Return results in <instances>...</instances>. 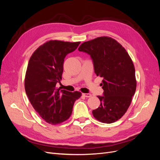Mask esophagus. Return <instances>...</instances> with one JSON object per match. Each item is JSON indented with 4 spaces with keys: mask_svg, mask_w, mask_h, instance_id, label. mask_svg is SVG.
Here are the masks:
<instances>
[{
    "mask_svg": "<svg viewBox=\"0 0 160 160\" xmlns=\"http://www.w3.org/2000/svg\"><path fill=\"white\" fill-rule=\"evenodd\" d=\"M83 95L85 98H91V94L90 93H83Z\"/></svg>",
    "mask_w": 160,
    "mask_h": 160,
    "instance_id": "esophagus-1",
    "label": "esophagus"
}]
</instances>
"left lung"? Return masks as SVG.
Here are the masks:
<instances>
[{
	"label": "left lung",
	"instance_id": "left-lung-1",
	"mask_svg": "<svg viewBox=\"0 0 160 160\" xmlns=\"http://www.w3.org/2000/svg\"><path fill=\"white\" fill-rule=\"evenodd\" d=\"M78 50L88 53L97 76L103 77L99 107L92 111L100 122L111 123L126 112L136 89L135 71L128 52L113 38H96L83 42Z\"/></svg>",
	"mask_w": 160,
	"mask_h": 160
}]
</instances>
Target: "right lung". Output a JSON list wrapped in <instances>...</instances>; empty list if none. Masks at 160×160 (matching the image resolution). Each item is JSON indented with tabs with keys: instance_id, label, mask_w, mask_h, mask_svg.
Segmentation results:
<instances>
[{
	"instance_id": "1",
	"label": "right lung",
	"mask_w": 160,
	"mask_h": 160,
	"mask_svg": "<svg viewBox=\"0 0 160 160\" xmlns=\"http://www.w3.org/2000/svg\"><path fill=\"white\" fill-rule=\"evenodd\" d=\"M80 42L49 41L40 46L31 57L25 79L30 102L46 122L52 125L69 119L81 92L56 89L62 79L65 57L73 52Z\"/></svg>"
}]
</instances>
